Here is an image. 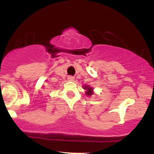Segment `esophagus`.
<instances>
[{
    "label": "esophagus",
    "instance_id": "esophagus-1",
    "mask_svg": "<svg viewBox=\"0 0 154 154\" xmlns=\"http://www.w3.org/2000/svg\"><path fill=\"white\" fill-rule=\"evenodd\" d=\"M67 79H68L69 81H73L74 79H75V77L72 75H69L68 77H67Z\"/></svg>",
    "mask_w": 154,
    "mask_h": 154
}]
</instances>
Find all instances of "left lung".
Listing matches in <instances>:
<instances>
[{"instance_id":"obj_1","label":"left lung","mask_w":154,"mask_h":154,"mask_svg":"<svg viewBox=\"0 0 154 154\" xmlns=\"http://www.w3.org/2000/svg\"><path fill=\"white\" fill-rule=\"evenodd\" d=\"M85 89L87 90V93H86V94L88 95H91L93 94V89H92L90 87H88V86H85Z\"/></svg>"}]
</instances>
